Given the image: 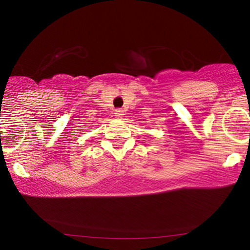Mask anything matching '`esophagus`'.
Returning <instances> with one entry per match:
<instances>
[{
	"mask_svg": "<svg viewBox=\"0 0 250 250\" xmlns=\"http://www.w3.org/2000/svg\"><path fill=\"white\" fill-rule=\"evenodd\" d=\"M123 115H124V114H123V110H116L115 111V116H116V117H122V116Z\"/></svg>",
	"mask_w": 250,
	"mask_h": 250,
	"instance_id": "obj_1",
	"label": "esophagus"
}]
</instances>
